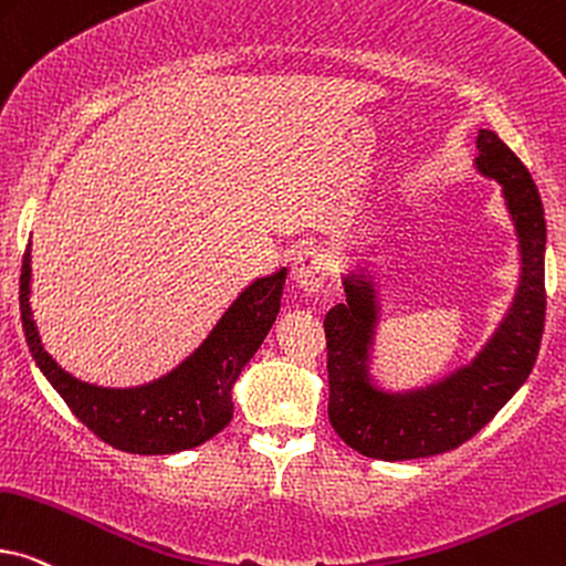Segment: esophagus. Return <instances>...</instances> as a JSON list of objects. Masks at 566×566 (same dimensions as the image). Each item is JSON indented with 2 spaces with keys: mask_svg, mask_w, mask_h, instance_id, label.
<instances>
[{
  "mask_svg": "<svg viewBox=\"0 0 566 566\" xmlns=\"http://www.w3.org/2000/svg\"><path fill=\"white\" fill-rule=\"evenodd\" d=\"M293 283L304 293H319L327 277V260L319 249H304L291 262Z\"/></svg>",
  "mask_w": 566,
  "mask_h": 566,
  "instance_id": "1",
  "label": "esophagus"
}]
</instances>
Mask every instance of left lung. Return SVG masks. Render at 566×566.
Masks as SVG:
<instances>
[{"mask_svg": "<svg viewBox=\"0 0 566 566\" xmlns=\"http://www.w3.org/2000/svg\"><path fill=\"white\" fill-rule=\"evenodd\" d=\"M475 168L502 185L520 244V283L512 306L481 354L434 385L387 392L374 385L369 361L379 306L371 275L348 273L346 304L325 317L329 406L337 437L374 460H416L468 442L499 413L533 371L546 319L543 252L546 220L535 181L496 132L479 129Z\"/></svg>", "mask_w": 566, "mask_h": 566, "instance_id": "1", "label": "left lung"}]
</instances>
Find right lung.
Segmentation results:
<instances>
[{"label":"right lung","instance_id":"obj_1","mask_svg":"<svg viewBox=\"0 0 566 566\" xmlns=\"http://www.w3.org/2000/svg\"><path fill=\"white\" fill-rule=\"evenodd\" d=\"M285 268L239 293L202 346L166 377L139 387H98L72 377L41 346L31 312V244L20 273V314L28 348L67 408L106 444L132 454H174L229 427L231 390L281 310Z\"/></svg>","mask_w":566,"mask_h":566}]
</instances>
